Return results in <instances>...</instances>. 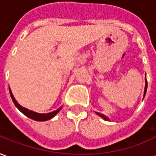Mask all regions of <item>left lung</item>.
I'll list each match as a JSON object with an SVG mask.
<instances>
[{"label": "left lung", "mask_w": 156, "mask_h": 156, "mask_svg": "<svg viewBox=\"0 0 156 156\" xmlns=\"http://www.w3.org/2000/svg\"><path fill=\"white\" fill-rule=\"evenodd\" d=\"M146 90H147V80H146V77H145V85H144V94H143V99H144V96H145V94H146ZM95 114L98 116H100L101 118H103L105 120L109 121V119H108L107 116H105V115H102L100 113H98V112H95Z\"/></svg>", "instance_id": "obj_1"}]
</instances>
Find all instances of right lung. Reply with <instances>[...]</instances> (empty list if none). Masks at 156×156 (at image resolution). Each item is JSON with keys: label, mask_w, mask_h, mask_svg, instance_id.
I'll use <instances>...</instances> for the list:
<instances>
[{"label": "right lung", "mask_w": 156, "mask_h": 156, "mask_svg": "<svg viewBox=\"0 0 156 156\" xmlns=\"http://www.w3.org/2000/svg\"><path fill=\"white\" fill-rule=\"evenodd\" d=\"M9 91H10V94H11V97H12V99L13 103H14V105H16V107L18 108L20 111L22 112L23 115H25L27 117L30 118V119H32L33 120L36 121H46L48 120V119H51L52 118L56 116V115L58 114V112L60 111L62 109V107H59V108L57 109V110H54V111L50 112V113H47V114H40V113H37V112L32 111V110H30L28 108H24V107H22V105H20L18 104V102L16 100V98H14V96L12 94V90H11V88H9Z\"/></svg>", "instance_id": "right-lung-1"}]
</instances>
